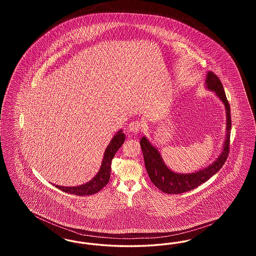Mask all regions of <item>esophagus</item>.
I'll list each match as a JSON object with an SVG mask.
<instances>
[{
	"label": "esophagus",
	"instance_id": "1",
	"mask_svg": "<svg viewBox=\"0 0 256 256\" xmlns=\"http://www.w3.org/2000/svg\"><path fill=\"white\" fill-rule=\"evenodd\" d=\"M141 128H142V126H141L140 122L134 121V122H132L128 124V130H130V132H132V134H138V132L141 130Z\"/></svg>",
	"mask_w": 256,
	"mask_h": 256
}]
</instances>
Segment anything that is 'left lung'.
I'll return each mask as SVG.
<instances>
[{
	"mask_svg": "<svg viewBox=\"0 0 256 256\" xmlns=\"http://www.w3.org/2000/svg\"><path fill=\"white\" fill-rule=\"evenodd\" d=\"M206 84L207 89L216 93V95L224 104L226 111V137L222 146V152L217 160H215L211 165L204 168L202 170L192 174H178L170 170L166 166L158 148L152 146L146 137H142L140 140V146L143 152L148 174L152 182L164 193L182 194L195 189L198 185L207 182L217 172H219L228 156L232 130L230 106L219 78L213 72L210 71L207 73Z\"/></svg>",
	"mask_w": 256,
	"mask_h": 256,
	"instance_id": "obj_1",
	"label": "left lung"
}]
</instances>
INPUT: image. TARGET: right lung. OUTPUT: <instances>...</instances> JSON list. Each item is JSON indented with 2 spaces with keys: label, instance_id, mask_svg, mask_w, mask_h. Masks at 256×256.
<instances>
[{
  "label": "right lung",
  "instance_id": "add662e5",
  "mask_svg": "<svg viewBox=\"0 0 256 256\" xmlns=\"http://www.w3.org/2000/svg\"><path fill=\"white\" fill-rule=\"evenodd\" d=\"M124 138H126V135L124 134H122V130H119L113 136L108 146L106 148L100 168L93 180H91L90 182H88L86 184L80 185V186L64 187V186L56 185V187L60 189L61 191L65 192V193L76 196L94 195L98 193L110 182L111 161L114 158L115 154L117 152V150L124 144Z\"/></svg>",
  "mask_w": 256,
  "mask_h": 256
}]
</instances>
